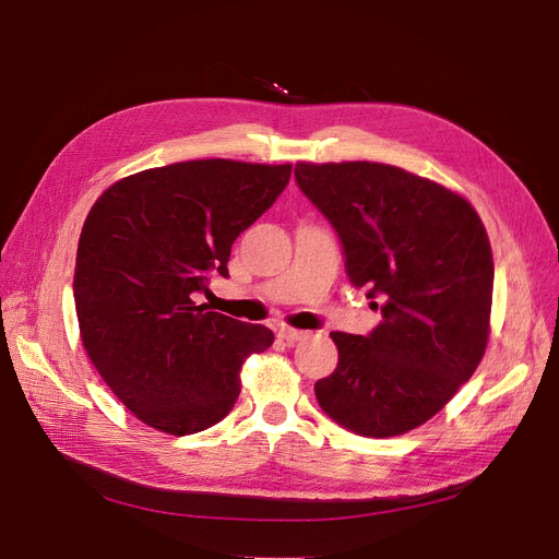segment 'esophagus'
Here are the masks:
<instances>
[{
  "label": "esophagus",
  "instance_id": "esophagus-1",
  "mask_svg": "<svg viewBox=\"0 0 559 559\" xmlns=\"http://www.w3.org/2000/svg\"><path fill=\"white\" fill-rule=\"evenodd\" d=\"M284 343H296L300 337H306V331H298V329H289V326H282L277 333Z\"/></svg>",
  "mask_w": 559,
  "mask_h": 559
}]
</instances>
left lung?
Here are the masks:
<instances>
[{"label": "left lung", "instance_id": "8db88e82", "mask_svg": "<svg viewBox=\"0 0 559 559\" xmlns=\"http://www.w3.org/2000/svg\"><path fill=\"white\" fill-rule=\"evenodd\" d=\"M294 175L341 238L349 282L382 298L373 333H331L337 366L314 384L321 411L368 438L417 429L487 347L495 261L480 216L396 165L298 163Z\"/></svg>", "mask_w": 559, "mask_h": 559}]
</instances>
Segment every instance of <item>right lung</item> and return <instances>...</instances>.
I'll use <instances>...</instances> for the list:
<instances>
[{
    "mask_svg": "<svg viewBox=\"0 0 559 559\" xmlns=\"http://www.w3.org/2000/svg\"><path fill=\"white\" fill-rule=\"evenodd\" d=\"M292 165L228 158L151 167L111 183L83 224L74 302L107 386L151 429L186 436L224 419L249 354L275 335L193 300L228 275L235 238L273 205Z\"/></svg>",
    "mask_w": 559,
    "mask_h": 559,
    "instance_id": "right-lung-1",
    "label": "right lung"
}]
</instances>
